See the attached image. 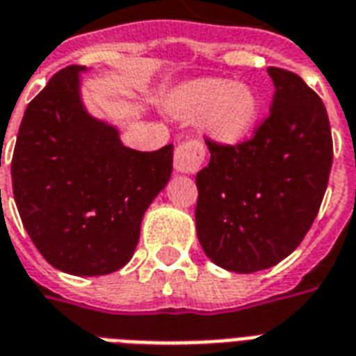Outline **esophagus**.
Instances as JSON below:
<instances>
[{
	"instance_id": "34e87169",
	"label": "esophagus",
	"mask_w": 356,
	"mask_h": 356,
	"mask_svg": "<svg viewBox=\"0 0 356 356\" xmlns=\"http://www.w3.org/2000/svg\"><path fill=\"white\" fill-rule=\"evenodd\" d=\"M205 149L204 145L196 141V139H191L186 143H181L175 151V160H173V165L179 173H196L200 170V165L204 162Z\"/></svg>"
}]
</instances>
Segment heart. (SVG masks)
Returning <instances> with one entry per match:
<instances>
[{"instance_id": "obj_1", "label": "heart", "mask_w": 356, "mask_h": 356, "mask_svg": "<svg viewBox=\"0 0 356 356\" xmlns=\"http://www.w3.org/2000/svg\"><path fill=\"white\" fill-rule=\"evenodd\" d=\"M165 109L171 117L198 122L207 138L234 145L251 136L262 104L252 86L226 79H194L170 92Z\"/></svg>"}]
</instances>
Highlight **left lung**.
<instances>
[{
  "label": "left lung",
  "instance_id": "obj_1",
  "mask_svg": "<svg viewBox=\"0 0 356 356\" xmlns=\"http://www.w3.org/2000/svg\"><path fill=\"white\" fill-rule=\"evenodd\" d=\"M275 94L254 138L207 143L196 175V234L205 257L228 272L252 273L286 259L317 217L332 168L325 104L291 71L268 67Z\"/></svg>",
  "mask_w": 356,
  "mask_h": 356
}]
</instances>
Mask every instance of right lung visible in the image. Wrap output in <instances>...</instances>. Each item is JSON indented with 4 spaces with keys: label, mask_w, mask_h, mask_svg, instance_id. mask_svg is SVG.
<instances>
[{
    "label": "right lung",
    "mask_w": 356,
    "mask_h": 356,
    "mask_svg": "<svg viewBox=\"0 0 356 356\" xmlns=\"http://www.w3.org/2000/svg\"><path fill=\"white\" fill-rule=\"evenodd\" d=\"M86 71H58L31 99L10 164L15 202L33 245L56 270L81 277L130 262L145 211L173 171V145L128 149L118 126L86 109Z\"/></svg>",
    "instance_id": "add662e5"
}]
</instances>
